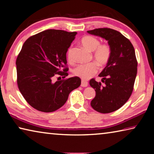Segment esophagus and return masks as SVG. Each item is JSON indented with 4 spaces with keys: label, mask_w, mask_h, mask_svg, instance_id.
Listing matches in <instances>:
<instances>
[{
    "label": "esophagus",
    "mask_w": 154,
    "mask_h": 154,
    "mask_svg": "<svg viewBox=\"0 0 154 154\" xmlns=\"http://www.w3.org/2000/svg\"><path fill=\"white\" fill-rule=\"evenodd\" d=\"M88 85V83L86 81H84V80H82V83H81V86L82 87H87Z\"/></svg>",
    "instance_id": "1"
}]
</instances>
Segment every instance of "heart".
Segmentation results:
<instances>
[{
	"label": "heart",
	"instance_id": "1",
	"mask_svg": "<svg viewBox=\"0 0 154 154\" xmlns=\"http://www.w3.org/2000/svg\"><path fill=\"white\" fill-rule=\"evenodd\" d=\"M82 45L90 51H93V57L96 62L82 64L78 66L75 71V74L82 78L83 80H87L92 77L98 71V66H105L107 64L111 55V47L108 44H100V41L97 38L93 36H85L82 38ZM71 48L69 49L68 56L71 59L70 53Z\"/></svg>",
	"mask_w": 154,
	"mask_h": 154
}]
</instances>
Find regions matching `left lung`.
<instances>
[{
  "label": "left lung",
  "mask_w": 154,
  "mask_h": 154,
  "mask_svg": "<svg viewBox=\"0 0 154 154\" xmlns=\"http://www.w3.org/2000/svg\"><path fill=\"white\" fill-rule=\"evenodd\" d=\"M87 32L105 38L111 47V58L98 75L102 77V82L92 79L90 85L96 91L90 103L92 107L99 113H111L122 107L133 91L137 73L134 47L123 35L111 28H96Z\"/></svg>",
  "instance_id": "8db88e82"
}]
</instances>
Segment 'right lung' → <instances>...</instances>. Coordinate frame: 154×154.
Segmentation results:
<instances>
[{
    "instance_id": "obj_1",
    "label": "right lung",
    "mask_w": 154,
    "mask_h": 154,
    "mask_svg": "<svg viewBox=\"0 0 154 154\" xmlns=\"http://www.w3.org/2000/svg\"><path fill=\"white\" fill-rule=\"evenodd\" d=\"M76 32L49 29L28 38L16 60L18 88L25 100L38 111L53 112L63 106L69 94L81 85L73 77L54 82L59 75L68 76L66 52Z\"/></svg>"
}]
</instances>
